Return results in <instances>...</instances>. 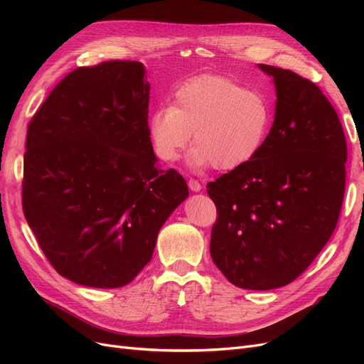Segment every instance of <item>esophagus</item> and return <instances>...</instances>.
I'll list each match as a JSON object with an SVG mask.
<instances>
[{"label":"esophagus","mask_w":364,"mask_h":364,"mask_svg":"<svg viewBox=\"0 0 364 364\" xmlns=\"http://www.w3.org/2000/svg\"><path fill=\"white\" fill-rule=\"evenodd\" d=\"M187 186H188L190 190H192V192H200V188H202V184L195 178H190L187 181Z\"/></svg>","instance_id":"1"}]
</instances>
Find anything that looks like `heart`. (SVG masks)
Here are the masks:
<instances>
[{"instance_id": "1", "label": "heart", "mask_w": 364, "mask_h": 364, "mask_svg": "<svg viewBox=\"0 0 364 364\" xmlns=\"http://www.w3.org/2000/svg\"><path fill=\"white\" fill-rule=\"evenodd\" d=\"M272 105L258 90L224 78L200 76L180 87L172 106H161L149 118V137L156 156L174 162L188 144L195 169L213 165L232 171L252 161L272 127Z\"/></svg>"}]
</instances>
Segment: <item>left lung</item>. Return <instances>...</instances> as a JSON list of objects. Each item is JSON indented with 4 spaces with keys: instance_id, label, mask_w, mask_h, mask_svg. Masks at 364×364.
<instances>
[{
    "instance_id": "left-lung-1",
    "label": "left lung",
    "mask_w": 364,
    "mask_h": 364,
    "mask_svg": "<svg viewBox=\"0 0 364 364\" xmlns=\"http://www.w3.org/2000/svg\"><path fill=\"white\" fill-rule=\"evenodd\" d=\"M273 76L274 122L258 155L215 181L209 251L227 280L269 291L294 282L331 239L346 192L347 141L326 95L298 73Z\"/></svg>"
}]
</instances>
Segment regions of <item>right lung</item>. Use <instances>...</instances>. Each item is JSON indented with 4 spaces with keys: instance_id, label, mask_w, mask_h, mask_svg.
Returning a JSON list of instances; mask_svg holds the SVG:
<instances>
[{
    "instance_id": "1",
    "label": "right lung",
    "mask_w": 364,
    "mask_h": 364,
    "mask_svg": "<svg viewBox=\"0 0 364 364\" xmlns=\"http://www.w3.org/2000/svg\"><path fill=\"white\" fill-rule=\"evenodd\" d=\"M140 62L78 68L28 125L22 205L54 270L90 288H122L151 259L158 233L188 196L149 137Z\"/></svg>"
}]
</instances>
